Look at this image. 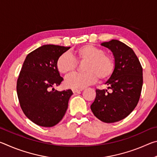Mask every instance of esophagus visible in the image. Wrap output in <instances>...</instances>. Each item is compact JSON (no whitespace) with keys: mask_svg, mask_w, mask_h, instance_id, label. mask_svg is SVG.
<instances>
[{"mask_svg":"<svg viewBox=\"0 0 157 157\" xmlns=\"http://www.w3.org/2000/svg\"><path fill=\"white\" fill-rule=\"evenodd\" d=\"M73 94H78V93H80L81 90L80 89H73L72 90Z\"/></svg>","mask_w":157,"mask_h":157,"instance_id":"obj_1","label":"esophagus"}]
</instances>
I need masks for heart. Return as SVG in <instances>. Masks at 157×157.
I'll list each match as a JSON object with an SVG mask.
<instances>
[{
  "instance_id": "heart-1",
  "label": "heart",
  "mask_w": 157,
  "mask_h": 157,
  "mask_svg": "<svg viewBox=\"0 0 157 157\" xmlns=\"http://www.w3.org/2000/svg\"><path fill=\"white\" fill-rule=\"evenodd\" d=\"M76 61L86 62L83 71L85 73L71 75L64 82L66 87L70 89H83L95 83L98 78L100 80H107L115 68V62L112 57L105 54L100 48L91 44L84 45L74 52L73 57L67 52L63 53L57 61V68L59 73L68 76L75 72Z\"/></svg>"
}]
</instances>
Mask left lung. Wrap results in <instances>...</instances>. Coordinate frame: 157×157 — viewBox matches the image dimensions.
Returning a JSON list of instances; mask_svg holds the SVG:
<instances>
[{
    "mask_svg": "<svg viewBox=\"0 0 157 157\" xmlns=\"http://www.w3.org/2000/svg\"><path fill=\"white\" fill-rule=\"evenodd\" d=\"M101 46L112 52L115 68L105 83L110 92L95 90L91 109L99 120L111 123L126 118L136 107L143 86V68L134 50L123 42L112 39Z\"/></svg>",
    "mask_w": 157,
    "mask_h": 157,
    "instance_id": "8db88e82",
    "label": "left lung"
}]
</instances>
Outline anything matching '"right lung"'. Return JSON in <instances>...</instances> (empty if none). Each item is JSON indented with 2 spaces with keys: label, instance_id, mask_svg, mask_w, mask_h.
<instances>
[{
  "label": "right lung",
  "instance_id": "add662e5",
  "mask_svg": "<svg viewBox=\"0 0 157 157\" xmlns=\"http://www.w3.org/2000/svg\"><path fill=\"white\" fill-rule=\"evenodd\" d=\"M70 48L44 45L29 53L23 62L17 80V95L23 113L37 125L55 126L67 110L72 91H58L54 86L63 79L57 61Z\"/></svg>",
  "mask_w": 157,
  "mask_h": 157
}]
</instances>
